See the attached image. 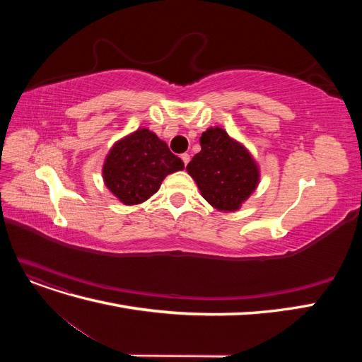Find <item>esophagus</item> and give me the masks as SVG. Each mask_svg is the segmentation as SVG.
<instances>
[{
	"label": "esophagus",
	"mask_w": 362,
	"mask_h": 362,
	"mask_svg": "<svg viewBox=\"0 0 362 362\" xmlns=\"http://www.w3.org/2000/svg\"><path fill=\"white\" fill-rule=\"evenodd\" d=\"M181 158H182V161H184V166H187L189 161H190V154H187V152H185V154L181 156Z\"/></svg>",
	"instance_id": "esophagus-1"
}]
</instances>
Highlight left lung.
I'll list each match as a JSON object with an SVG mask.
<instances>
[{
    "instance_id": "8db88e82",
    "label": "left lung",
    "mask_w": 362,
    "mask_h": 362,
    "mask_svg": "<svg viewBox=\"0 0 362 362\" xmlns=\"http://www.w3.org/2000/svg\"><path fill=\"white\" fill-rule=\"evenodd\" d=\"M201 151L187 164L202 198L217 211L242 208L259 184V166L250 151L221 127L204 131Z\"/></svg>"
}]
</instances>
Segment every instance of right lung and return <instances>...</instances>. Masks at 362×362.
I'll return each instance as SVG.
<instances>
[{
  "instance_id": "obj_1",
  "label": "right lung",
  "mask_w": 362,
  "mask_h": 362,
  "mask_svg": "<svg viewBox=\"0 0 362 362\" xmlns=\"http://www.w3.org/2000/svg\"><path fill=\"white\" fill-rule=\"evenodd\" d=\"M184 169L180 157L172 154L166 141L148 128L115 141L103 164L105 187L124 205L148 201L168 175Z\"/></svg>"
}]
</instances>
